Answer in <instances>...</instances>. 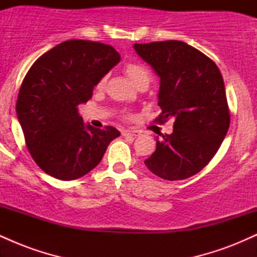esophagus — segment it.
Returning <instances> with one entry per match:
<instances>
[{"label":"esophagus","instance_id":"34e87169","mask_svg":"<svg viewBox=\"0 0 257 257\" xmlns=\"http://www.w3.org/2000/svg\"><path fill=\"white\" fill-rule=\"evenodd\" d=\"M123 135H124V137L137 138V137H139V135H140V132L135 131V129H125V131H123Z\"/></svg>","mask_w":257,"mask_h":257}]
</instances>
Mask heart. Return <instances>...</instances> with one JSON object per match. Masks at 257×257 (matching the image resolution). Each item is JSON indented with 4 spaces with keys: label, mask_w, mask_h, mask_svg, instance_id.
<instances>
[{
    "label": "heart",
    "mask_w": 257,
    "mask_h": 257,
    "mask_svg": "<svg viewBox=\"0 0 257 257\" xmlns=\"http://www.w3.org/2000/svg\"><path fill=\"white\" fill-rule=\"evenodd\" d=\"M124 71L135 85H137L140 81H143V79H150L149 71H147L143 65L138 63H128L124 66ZM106 79H107V75L101 76V77L99 78L98 83H96V88H99V89L104 88Z\"/></svg>",
    "instance_id": "b5f03b06"
}]
</instances>
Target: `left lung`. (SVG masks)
<instances>
[{
	"mask_svg": "<svg viewBox=\"0 0 257 257\" xmlns=\"http://www.w3.org/2000/svg\"><path fill=\"white\" fill-rule=\"evenodd\" d=\"M134 48L161 77L162 112L155 120L175 118L173 133L157 139L146 167L169 181L196 175L217 152L231 122L219 67L181 41L135 43Z\"/></svg>",
	"mask_w": 257,
	"mask_h": 257,
	"instance_id": "left-lung-1",
	"label": "left lung"
}]
</instances>
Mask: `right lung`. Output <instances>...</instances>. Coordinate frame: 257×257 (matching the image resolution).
Instances as JSON below:
<instances>
[{"mask_svg": "<svg viewBox=\"0 0 257 257\" xmlns=\"http://www.w3.org/2000/svg\"><path fill=\"white\" fill-rule=\"evenodd\" d=\"M108 44L70 40L32 64L17 100V114L32 159L59 180H75L94 169L108 144L120 133L106 125H84L78 105L91 98L94 85L119 61Z\"/></svg>", "mask_w": 257, "mask_h": 257, "instance_id": "1", "label": "right lung"}]
</instances>
